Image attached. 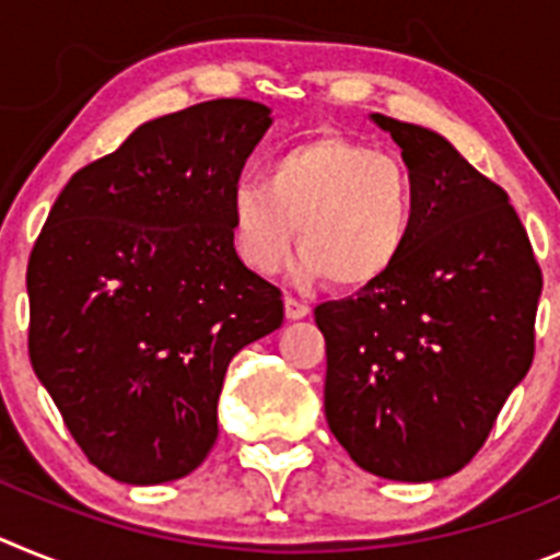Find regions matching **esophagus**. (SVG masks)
Segmentation results:
<instances>
[{
	"instance_id": "1",
	"label": "esophagus",
	"mask_w": 560,
	"mask_h": 560,
	"mask_svg": "<svg viewBox=\"0 0 560 560\" xmlns=\"http://www.w3.org/2000/svg\"><path fill=\"white\" fill-rule=\"evenodd\" d=\"M311 314V305L303 303V300H296V296L285 294V316L289 319H303V316Z\"/></svg>"
}]
</instances>
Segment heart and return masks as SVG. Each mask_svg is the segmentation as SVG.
<instances>
[{
	"instance_id": "heart-1",
	"label": "heart",
	"mask_w": 560,
	"mask_h": 560,
	"mask_svg": "<svg viewBox=\"0 0 560 560\" xmlns=\"http://www.w3.org/2000/svg\"><path fill=\"white\" fill-rule=\"evenodd\" d=\"M296 226L300 280L330 277L341 289L378 283L412 237L409 171L348 137L296 142L269 162L266 179H246L232 190V246L252 271L271 275L289 257Z\"/></svg>"
}]
</instances>
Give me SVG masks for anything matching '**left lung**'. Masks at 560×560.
Wrapping results in <instances>:
<instances>
[{
    "label": "left lung",
    "instance_id": "1",
    "mask_svg": "<svg viewBox=\"0 0 560 560\" xmlns=\"http://www.w3.org/2000/svg\"><path fill=\"white\" fill-rule=\"evenodd\" d=\"M409 167L415 226L387 277L316 305L325 418L364 471L457 474L536 350L541 269L508 192L423 126L373 114Z\"/></svg>",
    "mask_w": 560,
    "mask_h": 560
}]
</instances>
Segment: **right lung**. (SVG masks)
<instances>
[{
    "label": "right lung",
    "mask_w": 560,
    "mask_h": 560,
    "mask_svg": "<svg viewBox=\"0 0 560 560\" xmlns=\"http://www.w3.org/2000/svg\"><path fill=\"white\" fill-rule=\"evenodd\" d=\"M269 106L221 97L142 122L67 182L30 252V361L112 479L196 471L232 355L283 325L232 246L230 199Z\"/></svg>",
    "instance_id": "1"
}]
</instances>
